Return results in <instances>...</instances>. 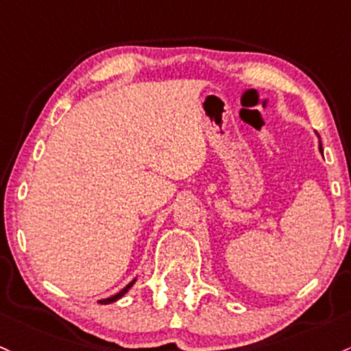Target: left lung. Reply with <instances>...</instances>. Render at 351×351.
<instances>
[{
    "mask_svg": "<svg viewBox=\"0 0 351 351\" xmlns=\"http://www.w3.org/2000/svg\"><path fill=\"white\" fill-rule=\"evenodd\" d=\"M319 152H322V143H319Z\"/></svg>",
    "mask_w": 351,
    "mask_h": 351,
    "instance_id": "left-lung-1",
    "label": "left lung"
}]
</instances>
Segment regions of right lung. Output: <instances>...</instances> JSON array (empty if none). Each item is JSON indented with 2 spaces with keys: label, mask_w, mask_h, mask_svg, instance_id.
Wrapping results in <instances>:
<instances>
[{
  "label": "right lung",
  "mask_w": 351,
  "mask_h": 351,
  "mask_svg": "<svg viewBox=\"0 0 351 351\" xmlns=\"http://www.w3.org/2000/svg\"><path fill=\"white\" fill-rule=\"evenodd\" d=\"M134 282H136V278H134V280H132V282H130L128 285H126V287H125V288H123V290H121V291H118V293H117V295L110 296V298H105V300H99V303H105V305H108V303H114V302H117V300H119V298H121V296H125L126 293H128V290H130V288H132V287H133V285H134Z\"/></svg>",
  "instance_id": "right-lung-1"
}]
</instances>
